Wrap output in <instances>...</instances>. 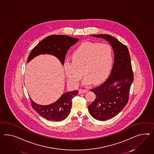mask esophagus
Returning <instances> with one entry per match:
<instances>
[{
  "instance_id": "1",
  "label": "esophagus",
  "mask_w": 154,
  "mask_h": 154,
  "mask_svg": "<svg viewBox=\"0 0 154 154\" xmlns=\"http://www.w3.org/2000/svg\"><path fill=\"white\" fill-rule=\"evenodd\" d=\"M87 90L85 89H80L79 90V93L80 94H83V93H86L87 92Z\"/></svg>"
}]
</instances>
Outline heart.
<instances>
[{
    "label": "heart",
    "mask_w": 154,
    "mask_h": 154,
    "mask_svg": "<svg viewBox=\"0 0 154 154\" xmlns=\"http://www.w3.org/2000/svg\"><path fill=\"white\" fill-rule=\"evenodd\" d=\"M71 59L72 62L64 63L63 69L68 82L74 87L78 85L83 74L84 84L100 83L109 74L113 63L110 46L95 42L82 44L72 52Z\"/></svg>",
    "instance_id": "obj_1"
}]
</instances>
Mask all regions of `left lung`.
Returning <instances> with one entry per match:
<instances>
[{"label": "left lung", "mask_w": 154, "mask_h": 154, "mask_svg": "<svg viewBox=\"0 0 154 154\" xmlns=\"http://www.w3.org/2000/svg\"><path fill=\"white\" fill-rule=\"evenodd\" d=\"M91 35L108 41L114 52V63L110 76L100 85L91 89L96 95V98L88 106L89 112L94 119L103 121L114 117L126 106L134 74L126 45L109 35Z\"/></svg>", "instance_id": "left-lung-1"}]
</instances>
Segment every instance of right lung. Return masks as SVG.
Instances as JSON below:
<instances>
[{
	"mask_svg": "<svg viewBox=\"0 0 154 154\" xmlns=\"http://www.w3.org/2000/svg\"><path fill=\"white\" fill-rule=\"evenodd\" d=\"M78 41L79 38L68 35H53L48 36L32 49L28 57L27 62L40 54H51L57 57L63 65L67 50ZM78 92V91L67 92L62 95L56 102L47 106L36 104L31 99V106L44 119L51 121H61L69 116L72 99Z\"/></svg>",
	"mask_w": 154,
	"mask_h": 154,
	"instance_id": "add662e5",
	"label": "right lung"
}]
</instances>
